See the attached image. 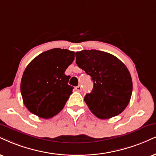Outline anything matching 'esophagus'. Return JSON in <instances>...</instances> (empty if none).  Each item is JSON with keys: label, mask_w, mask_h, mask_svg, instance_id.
<instances>
[{"label": "esophagus", "mask_w": 156, "mask_h": 156, "mask_svg": "<svg viewBox=\"0 0 156 156\" xmlns=\"http://www.w3.org/2000/svg\"><path fill=\"white\" fill-rule=\"evenodd\" d=\"M75 90H76V91H78V92H80L82 90V87L80 85H78L77 87H75Z\"/></svg>", "instance_id": "34e87169"}]
</instances>
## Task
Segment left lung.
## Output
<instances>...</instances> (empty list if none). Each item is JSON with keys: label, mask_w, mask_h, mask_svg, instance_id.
<instances>
[{"label": "left lung", "mask_w": 156, "mask_h": 156, "mask_svg": "<svg viewBox=\"0 0 156 156\" xmlns=\"http://www.w3.org/2000/svg\"><path fill=\"white\" fill-rule=\"evenodd\" d=\"M76 65L91 76L93 89L84 97L91 112L107 119L126 108L132 93L131 74L125 64L110 53L97 50L76 53Z\"/></svg>", "instance_id": "left-lung-1"}]
</instances>
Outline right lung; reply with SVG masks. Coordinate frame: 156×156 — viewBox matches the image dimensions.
<instances>
[{"label": "right lung", "mask_w": 156, "mask_h": 156, "mask_svg": "<svg viewBox=\"0 0 156 156\" xmlns=\"http://www.w3.org/2000/svg\"><path fill=\"white\" fill-rule=\"evenodd\" d=\"M74 60V52L53 48L40 53L27 65L21 81V94L27 108L43 119L62 110L72 95L70 76L64 74Z\"/></svg>", "instance_id": "1"}]
</instances>
